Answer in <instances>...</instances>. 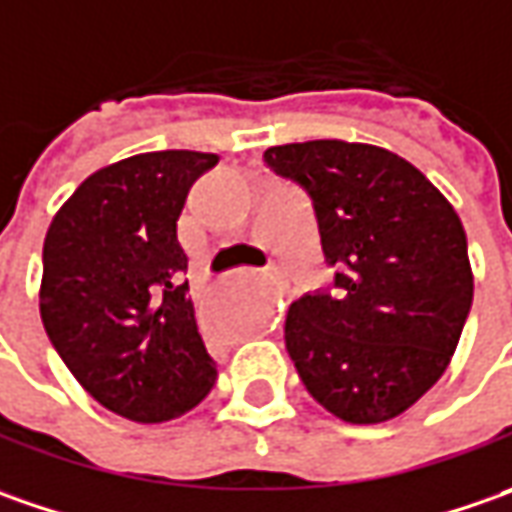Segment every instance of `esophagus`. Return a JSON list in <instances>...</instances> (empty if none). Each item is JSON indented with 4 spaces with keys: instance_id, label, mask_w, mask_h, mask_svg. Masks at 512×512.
<instances>
[{
    "instance_id": "1",
    "label": "esophagus",
    "mask_w": 512,
    "mask_h": 512,
    "mask_svg": "<svg viewBox=\"0 0 512 512\" xmlns=\"http://www.w3.org/2000/svg\"><path fill=\"white\" fill-rule=\"evenodd\" d=\"M272 274H274V269H272Z\"/></svg>"
}]
</instances>
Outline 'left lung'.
<instances>
[{
  "instance_id": "1",
  "label": "left lung",
  "mask_w": 512,
  "mask_h": 512,
  "mask_svg": "<svg viewBox=\"0 0 512 512\" xmlns=\"http://www.w3.org/2000/svg\"><path fill=\"white\" fill-rule=\"evenodd\" d=\"M309 195L334 291L294 300L286 348L306 391L351 425L408 411L445 374L473 274L459 215L405 158L371 144L306 141L263 152Z\"/></svg>"
}]
</instances>
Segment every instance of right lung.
<instances>
[{
  "instance_id": "right-lung-1",
  "label": "right lung",
  "mask_w": 512,
  "mask_h": 512,
  "mask_svg": "<svg viewBox=\"0 0 512 512\" xmlns=\"http://www.w3.org/2000/svg\"><path fill=\"white\" fill-rule=\"evenodd\" d=\"M212 152L164 150L98 169L59 209L39 311L81 388L133 422H167L215 385L189 300L178 218Z\"/></svg>"
}]
</instances>
